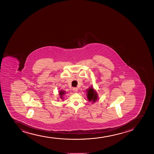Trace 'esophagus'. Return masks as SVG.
<instances>
[{
  "mask_svg": "<svg viewBox=\"0 0 154 154\" xmlns=\"http://www.w3.org/2000/svg\"><path fill=\"white\" fill-rule=\"evenodd\" d=\"M72 90L74 92H76L78 91V88L76 87H73L72 88Z\"/></svg>",
  "mask_w": 154,
  "mask_h": 154,
  "instance_id": "obj_1",
  "label": "esophagus"
}]
</instances>
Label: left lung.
Instances as JSON below:
<instances>
[{"label": "left lung", "instance_id": "8db88e82", "mask_svg": "<svg viewBox=\"0 0 154 154\" xmlns=\"http://www.w3.org/2000/svg\"><path fill=\"white\" fill-rule=\"evenodd\" d=\"M87 97L89 101H92L94 102L97 100V94L92 88H90L87 90Z\"/></svg>", "mask_w": 154, "mask_h": 154}]
</instances>
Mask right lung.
Masks as SVG:
<instances>
[{"mask_svg": "<svg viewBox=\"0 0 154 154\" xmlns=\"http://www.w3.org/2000/svg\"><path fill=\"white\" fill-rule=\"evenodd\" d=\"M64 94H65L64 91H60V97H62V96H63V95H64Z\"/></svg>", "mask_w": 154, "mask_h": 154, "instance_id": "add662e5", "label": "right lung"}]
</instances>
